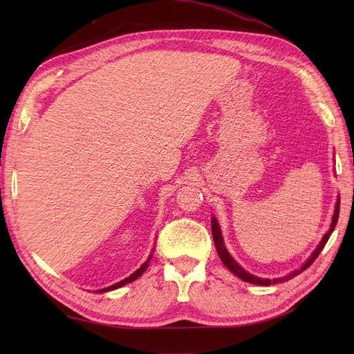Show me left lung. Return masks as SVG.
Masks as SVG:
<instances>
[{
  "label": "left lung",
  "instance_id": "obj_1",
  "mask_svg": "<svg viewBox=\"0 0 354 354\" xmlns=\"http://www.w3.org/2000/svg\"><path fill=\"white\" fill-rule=\"evenodd\" d=\"M338 214H339V199L337 201L335 212H334V217H332L330 227H329V230L325 233V236L322 238V241H320V243L317 245V248L313 251L312 255H310V259H308L301 267H299L298 270H295V272H292V273H289V274H286V276H283V277H277V279H261V277L254 276V274L246 272L245 269H242V267H241L236 261L233 260V257L229 254V251L226 250V246H224V241H223V236H221V230H220L218 221H217L216 217H212V220H211L212 239H214V245H216V250H217V252H218V255H220L221 261L224 263V266H226L232 273H234L238 277H241V279L245 281V282L255 283V285H261V286H269V285L282 283V282H286V281H289V279H292V277H295L297 274L304 272V270L307 269V267H310V266L313 264V261L317 259V255L320 254V251H322L324 246L326 245V242H328V239H329V236H330V233L334 232V229H335V224H337V221H338Z\"/></svg>",
  "mask_w": 354,
  "mask_h": 354
}]
</instances>
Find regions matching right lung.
Instances as JSON below:
<instances>
[{"mask_svg":"<svg viewBox=\"0 0 354 354\" xmlns=\"http://www.w3.org/2000/svg\"><path fill=\"white\" fill-rule=\"evenodd\" d=\"M151 259H152V254L149 255V259L140 266V269H137L131 276H128V277H125L124 281H121V282H118V283H115V285H112V286H108V288H103V289H99L97 292H106V291H112V289H118V288H121V286H124V285H127V283H130V282H133V281H136L137 277H140L142 274H143V272L147 269V266H149V261H151Z\"/></svg>","mask_w":354,"mask_h":354,"instance_id":"1","label":"right lung"}]
</instances>
